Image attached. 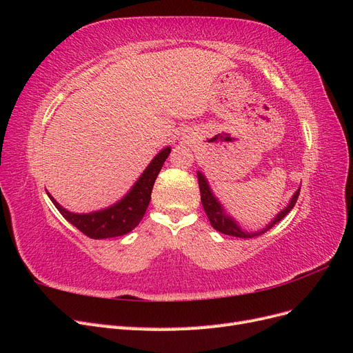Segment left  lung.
Here are the masks:
<instances>
[{
  "instance_id": "8db88e82",
  "label": "left lung",
  "mask_w": 353,
  "mask_h": 353,
  "mask_svg": "<svg viewBox=\"0 0 353 353\" xmlns=\"http://www.w3.org/2000/svg\"><path fill=\"white\" fill-rule=\"evenodd\" d=\"M197 179H199V187H200V197H201V205H203V209H205L206 215L210 221V225L215 228L216 231L222 232V234H227V236H232V237H239V239H250V237H254V236H261V234L266 232L268 230H271L276 222H280L288 212H290L296 201H297V197H299V191L297 190L294 196L292 197L290 200V205H288L283 212H280L279 215H276V218L270 223L268 227L263 228L262 231H258V232H245L243 231L236 221H232V218H230L225 212H223L222 206L219 205V201L216 200V197L212 194V191L208 185V181L205 179V176H203L200 172L197 174Z\"/></svg>"
}]
</instances>
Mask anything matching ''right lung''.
Instances as JSON below:
<instances>
[{
    "label": "right lung",
    "mask_w": 353,
    "mask_h": 353,
    "mask_svg": "<svg viewBox=\"0 0 353 353\" xmlns=\"http://www.w3.org/2000/svg\"><path fill=\"white\" fill-rule=\"evenodd\" d=\"M169 153L170 147H166L165 150L160 152L152 160V163L147 166V169L144 170L140 179L137 181L130 193L109 209L92 213H83V215H81V213H72L68 212L66 209H63L54 199L48 193L47 194L51 199V201L54 203V206L59 209L63 218H66L72 225L77 227L87 237L100 240L123 236V234L132 231L143 219L148 203H150L152 199L154 181Z\"/></svg>",
    "instance_id": "1"
}]
</instances>
